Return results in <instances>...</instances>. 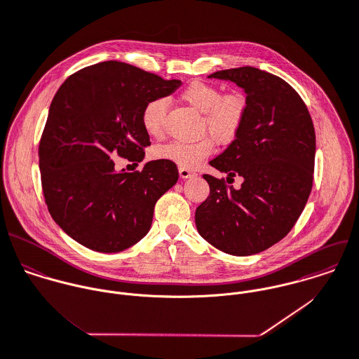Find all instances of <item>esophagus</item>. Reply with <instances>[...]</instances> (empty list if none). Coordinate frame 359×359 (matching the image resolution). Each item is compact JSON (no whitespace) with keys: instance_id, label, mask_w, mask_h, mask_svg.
<instances>
[{"instance_id":"34e87169","label":"esophagus","mask_w":359,"mask_h":359,"mask_svg":"<svg viewBox=\"0 0 359 359\" xmlns=\"http://www.w3.org/2000/svg\"><path fill=\"white\" fill-rule=\"evenodd\" d=\"M178 172H180V177L181 178H192V177H195L196 175V172L195 171H191V170H188V168H182V167H180L178 168Z\"/></svg>"}]
</instances>
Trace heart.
<instances>
[{"mask_svg": "<svg viewBox=\"0 0 359 359\" xmlns=\"http://www.w3.org/2000/svg\"><path fill=\"white\" fill-rule=\"evenodd\" d=\"M181 99L194 110L202 113L201 130L212 135L216 143L226 146L238 137L249 111V99L243 92L231 90L222 95L219 86L195 81L181 92ZM165 111L167 102L164 99H153L143 107L140 120L150 136L163 133ZM211 138L203 136L195 142H170L157 146L153 156L172 161L182 168H195L212 154L215 142Z\"/></svg>", "mask_w": 359, "mask_h": 359, "instance_id": "obj_1", "label": "heart"}]
</instances>
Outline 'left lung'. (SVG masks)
Here are the masks:
<instances>
[{
	"mask_svg": "<svg viewBox=\"0 0 359 359\" xmlns=\"http://www.w3.org/2000/svg\"><path fill=\"white\" fill-rule=\"evenodd\" d=\"M209 78L237 83L249 99L238 137L210 161L227 181L239 175L243 182L234 189L224 178L205 174L210 195L196 209V229L226 253L255 255L284 238L308 202L316 150L313 122L301 96L273 74L241 67Z\"/></svg>",
	"mask_w": 359,
	"mask_h": 359,
	"instance_id": "left-lung-1",
	"label": "left lung"
}]
</instances>
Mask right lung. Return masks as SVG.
<instances>
[{"mask_svg": "<svg viewBox=\"0 0 359 359\" xmlns=\"http://www.w3.org/2000/svg\"><path fill=\"white\" fill-rule=\"evenodd\" d=\"M165 81L133 65L106 61L72 74L55 93L39 144L46 205L69 237L96 252H121L143 238L156 202L178 181L172 161L116 171L114 156L140 163L150 144L142 110L171 95Z\"/></svg>", "mask_w": 359, "mask_h": 359, "instance_id": "obj_1", "label": "right lung"}]
</instances>
